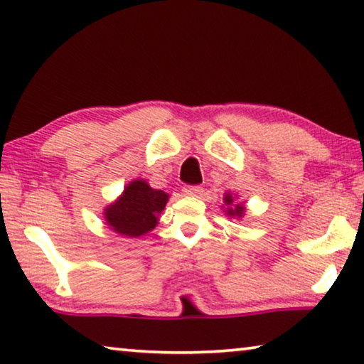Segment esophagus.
I'll return each instance as SVG.
<instances>
[{"label": "esophagus", "instance_id": "1", "mask_svg": "<svg viewBox=\"0 0 364 364\" xmlns=\"http://www.w3.org/2000/svg\"><path fill=\"white\" fill-rule=\"evenodd\" d=\"M183 193H184V196L197 197L204 193V189H202L200 186H186V188H183Z\"/></svg>", "mask_w": 364, "mask_h": 364}]
</instances>
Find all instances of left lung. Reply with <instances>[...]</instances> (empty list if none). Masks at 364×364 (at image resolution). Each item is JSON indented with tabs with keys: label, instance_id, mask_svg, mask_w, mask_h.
Wrapping results in <instances>:
<instances>
[{
	"label": "left lung",
	"instance_id": "8db88e82",
	"mask_svg": "<svg viewBox=\"0 0 364 364\" xmlns=\"http://www.w3.org/2000/svg\"><path fill=\"white\" fill-rule=\"evenodd\" d=\"M225 205H226V215L228 217H237L241 218L244 212H245V207L242 204H234V199L230 193L225 194Z\"/></svg>",
	"mask_w": 364,
	"mask_h": 364
}]
</instances>
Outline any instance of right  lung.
Here are the masks:
<instances>
[{"label": "right lung", "instance_id": "obj_1", "mask_svg": "<svg viewBox=\"0 0 364 364\" xmlns=\"http://www.w3.org/2000/svg\"><path fill=\"white\" fill-rule=\"evenodd\" d=\"M167 200V193L152 189L144 180H134L119 199L104 210V218L112 231L138 237L156 228Z\"/></svg>", "mask_w": 364, "mask_h": 364}]
</instances>
